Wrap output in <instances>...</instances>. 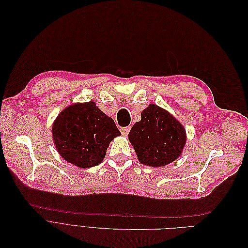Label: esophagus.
<instances>
[{
    "label": "esophagus",
    "instance_id": "esophagus-1",
    "mask_svg": "<svg viewBox=\"0 0 248 248\" xmlns=\"http://www.w3.org/2000/svg\"><path fill=\"white\" fill-rule=\"evenodd\" d=\"M129 131H130V127H123V128H121V133L123 134V135H127L128 133H129Z\"/></svg>",
    "mask_w": 248,
    "mask_h": 248
}]
</instances>
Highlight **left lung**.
<instances>
[{"label":"left lung","instance_id":"8db88e82","mask_svg":"<svg viewBox=\"0 0 248 248\" xmlns=\"http://www.w3.org/2000/svg\"><path fill=\"white\" fill-rule=\"evenodd\" d=\"M138 159L150 167H163L178 158L186 143L184 127L158 106L152 104L141 113L128 134Z\"/></svg>","mask_w":248,"mask_h":248}]
</instances>
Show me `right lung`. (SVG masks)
Listing matches in <instances>:
<instances>
[{
  "mask_svg": "<svg viewBox=\"0 0 248 248\" xmlns=\"http://www.w3.org/2000/svg\"><path fill=\"white\" fill-rule=\"evenodd\" d=\"M52 135L58 152L66 161L87 169L102 162L109 143L121 132L112 118L89 102L64 109L52 126Z\"/></svg>",
  "mask_w": 248,
  "mask_h": 248,
  "instance_id": "right-lung-1",
  "label": "right lung"
}]
</instances>
